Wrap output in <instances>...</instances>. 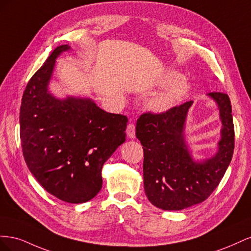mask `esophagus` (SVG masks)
Returning <instances> with one entry per match:
<instances>
[{
    "instance_id": "1",
    "label": "esophagus",
    "mask_w": 251,
    "mask_h": 251,
    "mask_svg": "<svg viewBox=\"0 0 251 251\" xmlns=\"http://www.w3.org/2000/svg\"><path fill=\"white\" fill-rule=\"evenodd\" d=\"M126 134H127V137L130 139H134L135 138V126L134 124L130 123L126 126Z\"/></svg>"
}]
</instances>
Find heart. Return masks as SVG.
I'll list each match as a JSON object with an SVG mask.
<instances>
[{
  "instance_id": "b5f03b06",
  "label": "heart",
  "mask_w": 251,
  "mask_h": 251,
  "mask_svg": "<svg viewBox=\"0 0 251 251\" xmlns=\"http://www.w3.org/2000/svg\"><path fill=\"white\" fill-rule=\"evenodd\" d=\"M179 76L176 71H170L164 75L161 86L169 88L151 98L149 100L150 110L157 113L169 111L184 97L189 90V83L185 78L178 79Z\"/></svg>"
}]
</instances>
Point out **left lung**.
I'll return each mask as SVG.
<instances>
[{
  "label": "left lung",
  "instance_id": "left-lung-1",
  "mask_svg": "<svg viewBox=\"0 0 251 251\" xmlns=\"http://www.w3.org/2000/svg\"><path fill=\"white\" fill-rule=\"evenodd\" d=\"M218 104L222 121L217 153L195 161L184 138L185 121L193 101L169 111L143 113L136 124V137L143 149V184L149 201L163 210H181L206 200L231 161L234 128L227 94H207Z\"/></svg>",
  "mask_w": 251,
  "mask_h": 251
}]
</instances>
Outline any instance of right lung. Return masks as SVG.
<instances>
[{"label": "right lung", "mask_w": 251, "mask_h": 251, "mask_svg": "<svg viewBox=\"0 0 251 251\" xmlns=\"http://www.w3.org/2000/svg\"><path fill=\"white\" fill-rule=\"evenodd\" d=\"M56 47L30 78L22 98L20 135L29 171L52 196L83 203L100 193L103 163L126 141L127 118L108 113L90 98L53 96L48 90Z\"/></svg>", "instance_id": "1"}]
</instances>
